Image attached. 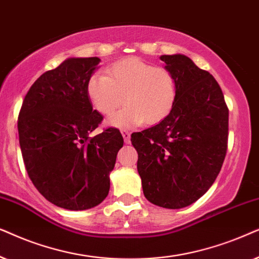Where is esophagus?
<instances>
[{
	"mask_svg": "<svg viewBox=\"0 0 259 259\" xmlns=\"http://www.w3.org/2000/svg\"><path fill=\"white\" fill-rule=\"evenodd\" d=\"M120 133H122V136L124 139V142L125 143H130V133L127 132L125 129H122L120 130Z\"/></svg>",
	"mask_w": 259,
	"mask_h": 259,
	"instance_id": "obj_1",
	"label": "esophagus"
}]
</instances>
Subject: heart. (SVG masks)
<instances>
[{
	"label": "heart",
	"mask_w": 259,
	"mask_h": 259,
	"mask_svg": "<svg viewBox=\"0 0 259 259\" xmlns=\"http://www.w3.org/2000/svg\"><path fill=\"white\" fill-rule=\"evenodd\" d=\"M108 75L95 74L88 80L86 92L94 108L111 115L124 103L126 106L108 120L110 125L130 127L142 123L157 124L173 110L177 80L169 70L156 67L140 58L113 63Z\"/></svg>",
	"instance_id": "heart-1"
}]
</instances>
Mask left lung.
Returning <instances> with one entry per match:
<instances>
[{"label":"left lung","instance_id":"1","mask_svg":"<svg viewBox=\"0 0 259 259\" xmlns=\"http://www.w3.org/2000/svg\"><path fill=\"white\" fill-rule=\"evenodd\" d=\"M177 80L171 112L156 125L134 133L144 196L164 208L201 198L222 169L229 137V108L209 72L182 54L162 55Z\"/></svg>","mask_w":259,"mask_h":259}]
</instances>
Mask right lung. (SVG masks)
Wrapping results in <instances>:
<instances>
[{
  "instance_id": "1",
  "label": "right lung",
  "mask_w": 259,
  "mask_h": 259,
  "mask_svg": "<svg viewBox=\"0 0 259 259\" xmlns=\"http://www.w3.org/2000/svg\"><path fill=\"white\" fill-rule=\"evenodd\" d=\"M99 63L97 57L71 58L45 72L27 92L17 119L33 185L52 204L71 211L92 208L106 198L123 147L116 127L89 136L103 120L86 92Z\"/></svg>"
}]
</instances>
